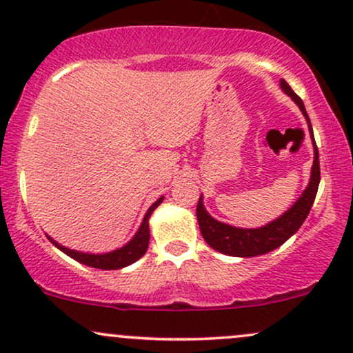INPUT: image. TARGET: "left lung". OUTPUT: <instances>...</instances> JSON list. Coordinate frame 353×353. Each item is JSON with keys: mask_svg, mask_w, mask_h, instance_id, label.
I'll return each mask as SVG.
<instances>
[{"mask_svg": "<svg viewBox=\"0 0 353 353\" xmlns=\"http://www.w3.org/2000/svg\"><path fill=\"white\" fill-rule=\"evenodd\" d=\"M280 88L298 104L304 119H306L307 128H310L312 147H314V162H312L310 183H307L306 190L303 191L301 196L298 198V201L294 203L288 211L283 212L280 217H276L272 223L256 229L234 228V225L221 223V221L214 219V217L206 211V208H204L201 194L196 206L199 230H201L203 239L206 241L208 245H210L211 249L221 252V254L230 256H256L278 249V247L283 245V243L288 241V239L301 228L304 221H306L307 214H310L312 203H314L317 188H319L321 181V170L319 152H317L314 136H312V125L310 116H307L306 108H304L301 98L291 90V86L286 83L283 78L280 80Z\"/></svg>", "mask_w": 353, "mask_h": 353, "instance_id": "obj_1", "label": "left lung"}]
</instances>
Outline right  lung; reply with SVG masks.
Wrapping results in <instances>:
<instances>
[{"mask_svg":"<svg viewBox=\"0 0 353 353\" xmlns=\"http://www.w3.org/2000/svg\"><path fill=\"white\" fill-rule=\"evenodd\" d=\"M163 201V196L159 198L157 201L152 204V206L147 210L145 216H143L141 225H139L137 232L134 234V237L125 243V245L119 247V249L106 252V254H88V252H78L73 249H67L65 245H60L59 242H55L50 236L47 239L54 243L59 250H62L63 254L72 256L77 262L88 265V267L99 268V270H119L128 267V265L137 262L141 256L147 252V247H149L150 241V229H149V219L152 212L157 210V206H160V203Z\"/></svg>","mask_w":353,"mask_h":353,"instance_id":"obj_1","label":"right lung"}]
</instances>
